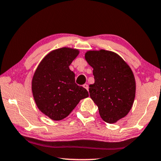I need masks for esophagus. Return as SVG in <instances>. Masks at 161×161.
<instances>
[{
    "label": "esophagus",
    "instance_id": "obj_1",
    "mask_svg": "<svg viewBox=\"0 0 161 161\" xmlns=\"http://www.w3.org/2000/svg\"><path fill=\"white\" fill-rule=\"evenodd\" d=\"M83 87H85L86 90H88V85H87V84H85V85H83Z\"/></svg>",
    "mask_w": 161,
    "mask_h": 161
}]
</instances>
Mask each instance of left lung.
<instances>
[{"label": "left lung", "instance_id": "obj_1", "mask_svg": "<svg viewBox=\"0 0 161 161\" xmlns=\"http://www.w3.org/2000/svg\"><path fill=\"white\" fill-rule=\"evenodd\" d=\"M85 59L93 69L95 82L89 86L90 98L104 121L116 123L128 114L133 106L136 94L133 72L113 52L89 51Z\"/></svg>", "mask_w": 161, "mask_h": 161}]
</instances>
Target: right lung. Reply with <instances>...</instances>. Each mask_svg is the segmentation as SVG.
I'll list each match as a JSON object with an SVG mask.
<instances>
[{
    "label": "right lung",
    "instance_id": "right-lung-1",
    "mask_svg": "<svg viewBox=\"0 0 161 161\" xmlns=\"http://www.w3.org/2000/svg\"><path fill=\"white\" fill-rule=\"evenodd\" d=\"M76 49H55L43 59L33 77L32 91L36 105L54 120L69 116L87 90L75 83V74L69 69L78 55Z\"/></svg>",
    "mask_w": 161,
    "mask_h": 161
}]
</instances>
